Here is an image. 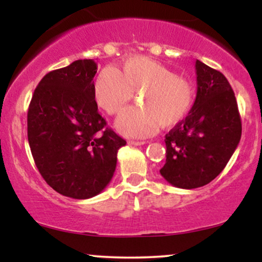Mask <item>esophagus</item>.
I'll return each instance as SVG.
<instances>
[{
    "label": "esophagus",
    "instance_id": "1",
    "mask_svg": "<svg viewBox=\"0 0 262 262\" xmlns=\"http://www.w3.org/2000/svg\"><path fill=\"white\" fill-rule=\"evenodd\" d=\"M128 143L130 144V145L139 146V145H144V144H146V141H143V140H129Z\"/></svg>",
    "mask_w": 262,
    "mask_h": 262
}]
</instances>
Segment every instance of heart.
I'll list each match as a JSON object with an SVG mask.
<instances>
[{"label":"heart","mask_w":262,"mask_h":262,"mask_svg":"<svg viewBox=\"0 0 262 262\" xmlns=\"http://www.w3.org/2000/svg\"><path fill=\"white\" fill-rule=\"evenodd\" d=\"M140 91L138 104L117 119V128L132 138H145L160 128L171 127L187 116L194 89L187 79L146 56H132L116 69L104 68L93 85L96 103L108 114H117Z\"/></svg>","instance_id":"1"}]
</instances>
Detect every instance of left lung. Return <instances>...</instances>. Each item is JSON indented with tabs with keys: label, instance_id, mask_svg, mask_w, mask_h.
Listing matches in <instances>:
<instances>
[{
	"label": "left lung",
	"instance_id": "8db88e82",
	"mask_svg": "<svg viewBox=\"0 0 262 262\" xmlns=\"http://www.w3.org/2000/svg\"><path fill=\"white\" fill-rule=\"evenodd\" d=\"M197 95L188 116L165 137L167 182L192 189L223 171L242 138V121L233 89L225 76L196 61Z\"/></svg>",
	"mask_w": 262,
	"mask_h": 262
}]
</instances>
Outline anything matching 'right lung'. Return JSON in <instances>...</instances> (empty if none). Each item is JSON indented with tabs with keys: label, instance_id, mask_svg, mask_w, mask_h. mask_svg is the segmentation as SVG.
Segmentation results:
<instances>
[{
	"label": "right lung",
	"instance_id": "right-lung-1",
	"mask_svg": "<svg viewBox=\"0 0 262 262\" xmlns=\"http://www.w3.org/2000/svg\"><path fill=\"white\" fill-rule=\"evenodd\" d=\"M97 62L76 60L50 71L28 110V141L39 172L62 196L87 200L112 180L127 141L107 128L93 95Z\"/></svg>",
	"mask_w": 262,
	"mask_h": 262
}]
</instances>
